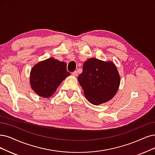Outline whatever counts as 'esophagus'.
Segmentation results:
<instances>
[{"label": "esophagus", "instance_id": "esophagus-1", "mask_svg": "<svg viewBox=\"0 0 155 155\" xmlns=\"http://www.w3.org/2000/svg\"><path fill=\"white\" fill-rule=\"evenodd\" d=\"M72 74H73V76H77V74H78V72H77V71H74L72 72Z\"/></svg>", "mask_w": 155, "mask_h": 155}]
</instances>
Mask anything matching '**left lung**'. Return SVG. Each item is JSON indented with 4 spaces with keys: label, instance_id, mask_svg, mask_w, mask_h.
<instances>
[{
    "label": "left lung",
    "instance_id": "1",
    "mask_svg": "<svg viewBox=\"0 0 155 155\" xmlns=\"http://www.w3.org/2000/svg\"><path fill=\"white\" fill-rule=\"evenodd\" d=\"M78 81L87 100L98 105L111 100L117 93L120 77L116 66L112 62L95 58L87 59L83 64V71Z\"/></svg>",
    "mask_w": 155,
    "mask_h": 155
}]
</instances>
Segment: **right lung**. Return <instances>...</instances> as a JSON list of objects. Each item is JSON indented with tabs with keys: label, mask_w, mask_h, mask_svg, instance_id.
Instances as JSON below:
<instances>
[{
	"label": "right lung",
	"mask_w": 155,
	"mask_h": 155,
	"mask_svg": "<svg viewBox=\"0 0 155 155\" xmlns=\"http://www.w3.org/2000/svg\"><path fill=\"white\" fill-rule=\"evenodd\" d=\"M70 73L64 62L50 58L34 66L31 71L30 83L35 93L43 98L52 95Z\"/></svg>",
	"instance_id": "right-lung-1"
}]
</instances>
